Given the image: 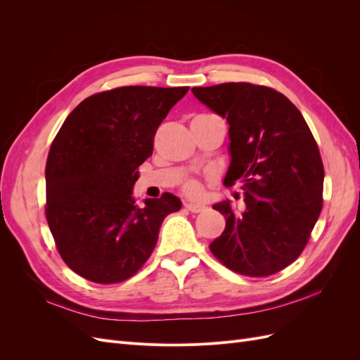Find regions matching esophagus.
<instances>
[{"mask_svg":"<svg viewBox=\"0 0 360 360\" xmlns=\"http://www.w3.org/2000/svg\"><path fill=\"white\" fill-rule=\"evenodd\" d=\"M184 205H186V209H188L189 212H192V213H200V212H204V210H205V205H202V204L186 202Z\"/></svg>","mask_w":360,"mask_h":360,"instance_id":"34e87169","label":"esophagus"}]
</instances>
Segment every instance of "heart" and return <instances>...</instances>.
I'll return each mask as SVG.
<instances>
[{
	"mask_svg": "<svg viewBox=\"0 0 360 360\" xmlns=\"http://www.w3.org/2000/svg\"><path fill=\"white\" fill-rule=\"evenodd\" d=\"M184 192H186L189 197H200L201 184L197 180H189L186 184H184Z\"/></svg>",
	"mask_w": 360,
	"mask_h": 360,
	"instance_id": "obj_1",
	"label": "heart"
}]
</instances>
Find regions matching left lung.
I'll list each match as a JSON object with an SVG mask.
<instances>
[{"mask_svg":"<svg viewBox=\"0 0 360 360\" xmlns=\"http://www.w3.org/2000/svg\"><path fill=\"white\" fill-rule=\"evenodd\" d=\"M192 93L226 118L231 160L224 184L238 181L245 192L240 213L230 200L213 205L226 224L212 254L236 274L274 275L302 254L321 212L317 143L297 108L269 86L228 82Z\"/></svg>","mask_w":360,"mask_h":360,"instance_id":"8db88e82","label":"left lung"}]
</instances>
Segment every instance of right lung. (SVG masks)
<instances>
[{"label": "right lung", "instance_id": "1", "mask_svg": "<svg viewBox=\"0 0 360 360\" xmlns=\"http://www.w3.org/2000/svg\"><path fill=\"white\" fill-rule=\"evenodd\" d=\"M189 86H120L86 97L64 120L46 162V219L61 258L97 284L123 282L153 252L165 217L181 209L176 195L138 207V167Z\"/></svg>", "mask_w": 360, "mask_h": 360}]
</instances>
